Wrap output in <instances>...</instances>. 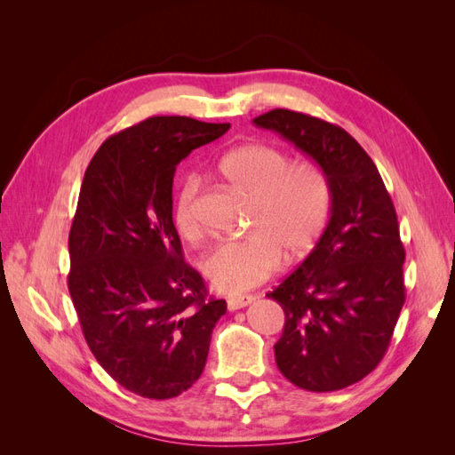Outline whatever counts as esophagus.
I'll list each match as a JSON object with an SVG mask.
<instances>
[{"instance_id":"esophagus-1","label":"esophagus","mask_w":455,"mask_h":455,"mask_svg":"<svg viewBox=\"0 0 455 455\" xmlns=\"http://www.w3.org/2000/svg\"><path fill=\"white\" fill-rule=\"evenodd\" d=\"M254 296H235V298H228V309L229 311H237L241 307H246L249 304H252Z\"/></svg>"}]
</instances>
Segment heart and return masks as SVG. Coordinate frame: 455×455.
I'll use <instances>...</instances> for the list:
<instances>
[{
  "instance_id": "1",
  "label": "heart",
  "mask_w": 455,
  "mask_h": 455,
  "mask_svg": "<svg viewBox=\"0 0 455 455\" xmlns=\"http://www.w3.org/2000/svg\"><path fill=\"white\" fill-rule=\"evenodd\" d=\"M220 172L254 199L249 237L220 243L203 261L204 277L224 294H241L264 283L284 261L304 258L319 239L330 209V186L319 164L291 163L283 149L244 144L220 161ZM199 174H186L174 197V222L188 239L201 235Z\"/></svg>"
}]
</instances>
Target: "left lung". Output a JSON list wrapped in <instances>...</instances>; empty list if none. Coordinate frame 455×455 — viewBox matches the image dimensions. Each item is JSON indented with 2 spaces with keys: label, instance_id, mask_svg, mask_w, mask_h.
Returning a JSON list of instances; mask_svg holds the SVG:
<instances>
[{
  "label": "left lung",
  "instance_id": "obj_1",
  "mask_svg": "<svg viewBox=\"0 0 455 455\" xmlns=\"http://www.w3.org/2000/svg\"><path fill=\"white\" fill-rule=\"evenodd\" d=\"M254 125L304 151L330 186L321 239L267 294L284 311L275 361L299 389L349 387L383 359L406 299V252L393 201L374 161L341 127L283 108Z\"/></svg>",
  "mask_w": 455,
  "mask_h": 455
}]
</instances>
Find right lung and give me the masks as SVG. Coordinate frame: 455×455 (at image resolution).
I'll use <instances>...</instances> for the list:
<instances>
[{
	"label": "right lung",
	"instance_id": "right-lung-1",
	"mask_svg": "<svg viewBox=\"0 0 455 455\" xmlns=\"http://www.w3.org/2000/svg\"><path fill=\"white\" fill-rule=\"evenodd\" d=\"M228 129L148 117L109 136L81 184L68 288L94 359L144 398L178 396L199 379L228 309L184 261L172 222L176 164Z\"/></svg>",
	"mask_w": 455,
	"mask_h": 455
}]
</instances>
